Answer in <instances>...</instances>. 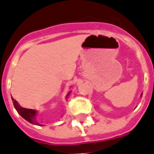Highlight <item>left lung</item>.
I'll use <instances>...</instances> for the list:
<instances>
[{
  "mask_svg": "<svg viewBox=\"0 0 154 154\" xmlns=\"http://www.w3.org/2000/svg\"><path fill=\"white\" fill-rule=\"evenodd\" d=\"M142 95H143V94H141V97H142Z\"/></svg>",
  "mask_w": 154,
  "mask_h": 154,
  "instance_id": "left-lung-1",
  "label": "left lung"
}]
</instances>
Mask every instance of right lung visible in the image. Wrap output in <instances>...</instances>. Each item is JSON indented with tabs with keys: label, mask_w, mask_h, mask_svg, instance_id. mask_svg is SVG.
Instances as JSON below:
<instances>
[{
	"label": "right lung",
	"mask_w": 154,
	"mask_h": 154,
	"mask_svg": "<svg viewBox=\"0 0 154 154\" xmlns=\"http://www.w3.org/2000/svg\"><path fill=\"white\" fill-rule=\"evenodd\" d=\"M69 95V93H68ZM12 100H13V104H14V106H15V110H17L20 116L24 118L25 119H26L27 121H29V123H31L33 125H39L37 121H36V119H35V116H36V114H37V111L35 110H31V109H26V108H23L18 104V102L12 98Z\"/></svg>",
	"instance_id": "right-lung-1"
}]
</instances>
